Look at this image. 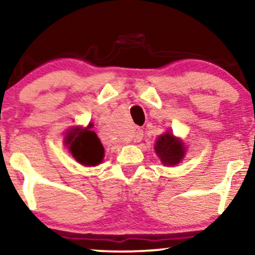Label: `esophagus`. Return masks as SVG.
Returning <instances> with one entry per match:
<instances>
[{
    "label": "esophagus",
    "mask_w": 255,
    "mask_h": 255,
    "mask_svg": "<svg viewBox=\"0 0 255 255\" xmlns=\"http://www.w3.org/2000/svg\"><path fill=\"white\" fill-rule=\"evenodd\" d=\"M133 137H134V140H136V141L142 140V137H143V131H142V129H140V128H136V129L134 130Z\"/></svg>",
    "instance_id": "1"
}]
</instances>
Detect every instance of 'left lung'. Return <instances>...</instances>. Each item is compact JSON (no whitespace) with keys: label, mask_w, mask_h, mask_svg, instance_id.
I'll list each match as a JSON object with an SVG mask.
<instances>
[{"label":"left lung","mask_w":255,"mask_h":255,"mask_svg":"<svg viewBox=\"0 0 255 255\" xmlns=\"http://www.w3.org/2000/svg\"><path fill=\"white\" fill-rule=\"evenodd\" d=\"M155 153L167 166H175L185 155V147L172 133L160 135L155 144Z\"/></svg>","instance_id":"obj_1"}]
</instances>
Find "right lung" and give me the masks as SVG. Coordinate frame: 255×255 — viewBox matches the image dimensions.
Wrapping results in <instances>:
<instances>
[{
    "label": "right lung",
    "mask_w": 255,
    "mask_h": 255,
    "mask_svg": "<svg viewBox=\"0 0 255 255\" xmlns=\"http://www.w3.org/2000/svg\"><path fill=\"white\" fill-rule=\"evenodd\" d=\"M92 125L86 129L73 128L64 137L66 146L74 159L85 166H96L104 159L105 149L101 141L93 130H89Z\"/></svg>",
    "instance_id": "add662e5"
}]
</instances>
